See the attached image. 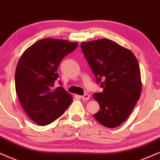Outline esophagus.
<instances>
[{
    "label": "esophagus",
    "instance_id": "obj_1",
    "mask_svg": "<svg viewBox=\"0 0 160 160\" xmlns=\"http://www.w3.org/2000/svg\"><path fill=\"white\" fill-rule=\"evenodd\" d=\"M81 98H82V100H89V98H90V96H89V94H85L82 95V96H81Z\"/></svg>",
    "mask_w": 160,
    "mask_h": 160
}]
</instances>
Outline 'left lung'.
Instances as JSON below:
<instances>
[{"instance_id":"left-lung-1","label":"left lung","mask_w":160,"mask_h":160,"mask_svg":"<svg viewBox=\"0 0 160 160\" xmlns=\"http://www.w3.org/2000/svg\"><path fill=\"white\" fill-rule=\"evenodd\" d=\"M81 48L97 82L103 88L93 94L100 108L94 117L107 128L119 126L130 115L142 92L136 57L129 49L106 38L82 42Z\"/></svg>"}]
</instances>
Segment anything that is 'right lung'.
I'll use <instances>...</instances> for the list:
<instances>
[{"label":"right lung","instance_id":"right-lung-1","mask_svg":"<svg viewBox=\"0 0 160 160\" xmlns=\"http://www.w3.org/2000/svg\"><path fill=\"white\" fill-rule=\"evenodd\" d=\"M78 45L45 38L28 48L20 58L15 71L16 93L24 111L37 124L53 122L72 102V95L62 87L54 88V81L59 77L57 71L61 60Z\"/></svg>","mask_w":160,"mask_h":160}]
</instances>
